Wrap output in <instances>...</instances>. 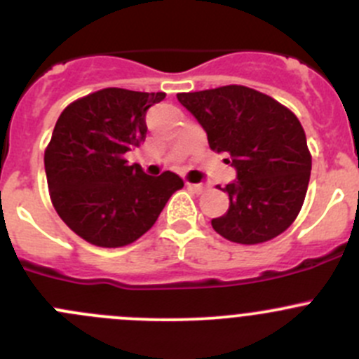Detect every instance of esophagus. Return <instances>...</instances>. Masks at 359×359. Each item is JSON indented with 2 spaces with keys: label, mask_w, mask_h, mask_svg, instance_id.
<instances>
[{
  "label": "esophagus",
  "mask_w": 359,
  "mask_h": 359,
  "mask_svg": "<svg viewBox=\"0 0 359 359\" xmlns=\"http://www.w3.org/2000/svg\"><path fill=\"white\" fill-rule=\"evenodd\" d=\"M187 187H189V189L193 191V193H196V194H201V193H205V191H206V186H203V184L187 182Z\"/></svg>",
  "instance_id": "esophagus-1"
}]
</instances>
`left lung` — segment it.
Instances as JSON below:
<instances>
[{
	"instance_id": "obj_1",
	"label": "left lung",
	"mask_w": 359,
	"mask_h": 359,
	"mask_svg": "<svg viewBox=\"0 0 359 359\" xmlns=\"http://www.w3.org/2000/svg\"><path fill=\"white\" fill-rule=\"evenodd\" d=\"M205 128L210 149L229 154L236 182L227 184L229 210L212 219L226 240L257 245L280 236L302 208L311 153L297 116L262 92L227 85L177 93Z\"/></svg>"
}]
</instances>
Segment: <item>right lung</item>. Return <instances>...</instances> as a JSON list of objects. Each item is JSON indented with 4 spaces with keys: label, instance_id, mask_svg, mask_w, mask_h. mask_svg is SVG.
<instances>
[{
    "label": "right lung",
    "instance_id": "add662e5",
    "mask_svg": "<svg viewBox=\"0 0 359 359\" xmlns=\"http://www.w3.org/2000/svg\"><path fill=\"white\" fill-rule=\"evenodd\" d=\"M166 93L104 88L71 102L45 149L50 200L79 238L102 248L133 243L146 234L184 182L128 165L125 153L147 133L146 112Z\"/></svg>",
    "mask_w": 359,
    "mask_h": 359
}]
</instances>
